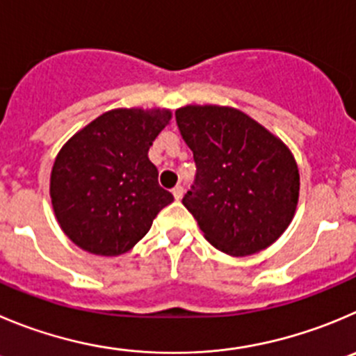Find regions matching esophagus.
Instances as JSON below:
<instances>
[{
	"mask_svg": "<svg viewBox=\"0 0 356 356\" xmlns=\"http://www.w3.org/2000/svg\"><path fill=\"white\" fill-rule=\"evenodd\" d=\"M172 193H174L175 200H181V198H182V195H184V188H182L181 184H177V186H175L174 189H172Z\"/></svg>",
	"mask_w": 356,
	"mask_h": 356,
	"instance_id": "1",
	"label": "esophagus"
}]
</instances>
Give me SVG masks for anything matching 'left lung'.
Masks as SVG:
<instances>
[{
    "instance_id": "1",
    "label": "left lung",
    "mask_w": 356,
    "mask_h": 356,
    "mask_svg": "<svg viewBox=\"0 0 356 356\" xmlns=\"http://www.w3.org/2000/svg\"><path fill=\"white\" fill-rule=\"evenodd\" d=\"M175 121L197 165L182 204L205 238L232 257L277 241L293 219L300 188L290 149L237 108L189 105Z\"/></svg>"
}]
</instances>
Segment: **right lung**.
Returning <instances> with one entry per match:
<instances>
[{"label": "right lung", "mask_w": 356, "mask_h": 356, "mask_svg": "<svg viewBox=\"0 0 356 356\" xmlns=\"http://www.w3.org/2000/svg\"><path fill=\"white\" fill-rule=\"evenodd\" d=\"M170 118L159 108H118L63 145L51 174L52 207L79 248L102 257L126 253L174 202L147 156Z\"/></svg>", "instance_id": "obj_1"}]
</instances>
